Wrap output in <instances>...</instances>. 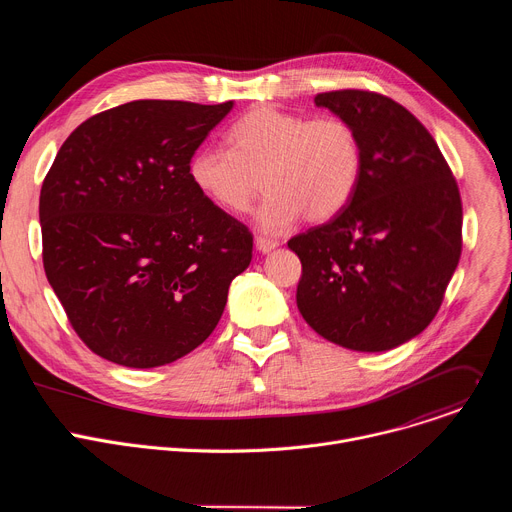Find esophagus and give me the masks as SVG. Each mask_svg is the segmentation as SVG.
<instances>
[{
    "label": "esophagus",
    "instance_id": "esophagus-1",
    "mask_svg": "<svg viewBox=\"0 0 512 512\" xmlns=\"http://www.w3.org/2000/svg\"><path fill=\"white\" fill-rule=\"evenodd\" d=\"M277 247V241L267 239V237H255V249L259 253H271Z\"/></svg>",
    "mask_w": 512,
    "mask_h": 512
}]
</instances>
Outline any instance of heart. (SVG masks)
I'll return each mask as SVG.
<instances>
[{
	"mask_svg": "<svg viewBox=\"0 0 512 512\" xmlns=\"http://www.w3.org/2000/svg\"><path fill=\"white\" fill-rule=\"evenodd\" d=\"M227 150L202 145L188 162L192 186L216 208L245 212L261 184L269 192L257 210L261 231L277 235L306 214L322 223L352 198L362 148L342 117L308 119L269 105L241 115L225 131Z\"/></svg>",
	"mask_w": 512,
	"mask_h": 512,
	"instance_id": "b5f03b06",
	"label": "heart"
}]
</instances>
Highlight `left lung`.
I'll return each mask as SVG.
<instances>
[{
  "instance_id": "8db88e82",
  "label": "left lung",
  "mask_w": 512,
  "mask_h": 512,
  "mask_svg": "<svg viewBox=\"0 0 512 512\" xmlns=\"http://www.w3.org/2000/svg\"><path fill=\"white\" fill-rule=\"evenodd\" d=\"M314 103L352 123L362 170L334 218L287 241L302 261L298 310L338 346L385 352L442 306L462 253L460 190L431 133L393 99L346 89Z\"/></svg>"
}]
</instances>
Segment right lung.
Here are the masks:
<instances>
[{"mask_svg": "<svg viewBox=\"0 0 512 512\" xmlns=\"http://www.w3.org/2000/svg\"><path fill=\"white\" fill-rule=\"evenodd\" d=\"M233 101H131L68 135L40 192L42 259L72 328L129 369L170 364L221 320L253 237L188 162Z\"/></svg>", "mask_w": 512, "mask_h": 512, "instance_id": "right-lung-1", "label": "right lung"}]
</instances>
